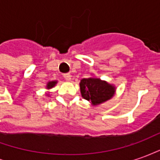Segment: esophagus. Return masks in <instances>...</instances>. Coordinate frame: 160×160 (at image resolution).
Here are the masks:
<instances>
[{
	"mask_svg": "<svg viewBox=\"0 0 160 160\" xmlns=\"http://www.w3.org/2000/svg\"><path fill=\"white\" fill-rule=\"evenodd\" d=\"M63 77H64L65 80H68V81L71 80V74H70V73H64V74H63Z\"/></svg>",
	"mask_w": 160,
	"mask_h": 160,
	"instance_id": "34e87169",
	"label": "esophagus"
}]
</instances>
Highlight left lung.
I'll return each instance as SVG.
<instances>
[{
  "label": "left lung",
  "instance_id": "obj_1",
  "mask_svg": "<svg viewBox=\"0 0 160 160\" xmlns=\"http://www.w3.org/2000/svg\"><path fill=\"white\" fill-rule=\"evenodd\" d=\"M81 96L90 101L92 104L98 105L114 96L116 87L98 78H85L80 83Z\"/></svg>",
  "mask_w": 160,
  "mask_h": 160
}]
</instances>
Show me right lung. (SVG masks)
<instances>
[{
    "instance_id": "add662e5",
    "label": "right lung",
    "mask_w": 160,
    "mask_h": 160,
    "mask_svg": "<svg viewBox=\"0 0 160 160\" xmlns=\"http://www.w3.org/2000/svg\"><path fill=\"white\" fill-rule=\"evenodd\" d=\"M56 83H57V81H56V80H54V81H49V82H48V84H47L46 88H47V89H51L52 87H54L55 86H56Z\"/></svg>"
}]
</instances>
